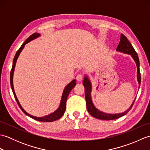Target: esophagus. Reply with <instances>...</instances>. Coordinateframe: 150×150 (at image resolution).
Here are the masks:
<instances>
[{
    "label": "esophagus",
    "mask_w": 150,
    "mask_h": 150,
    "mask_svg": "<svg viewBox=\"0 0 150 150\" xmlns=\"http://www.w3.org/2000/svg\"><path fill=\"white\" fill-rule=\"evenodd\" d=\"M76 79H77V81H81L82 79H83V75L82 74H78Z\"/></svg>",
    "instance_id": "1"
}]
</instances>
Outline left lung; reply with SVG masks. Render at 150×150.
Segmentation results:
<instances>
[{"mask_svg": "<svg viewBox=\"0 0 150 150\" xmlns=\"http://www.w3.org/2000/svg\"><path fill=\"white\" fill-rule=\"evenodd\" d=\"M117 52H122L124 53L129 54V55H131L133 60H135L136 63L137 68V81L139 82V86L141 85V73H140V69H139V59L137 55V53L135 52V50L133 48V47L129 42V41L128 40V39L123 34L120 35V40L119 42V45H118L117 47ZM83 85L85 88V98H86V106L87 109L89 113H90L91 115L94 117L95 118H97L98 119L101 120H115L117 119H119V118L122 117L128 112V111L131 110L132 108L133 104H134V102L135 99L133 101V104L132 106H130L128 110L124 111L123 113H118V114H108L105 113L104 112H102V111L97 110L96 108L95 107L93 103H92L91 100V84L90 81L89 80L88 77L86 75L85 76L83 81Z\"/></svg>", "mask_w": 150, "mask_h": 150, "instance_id": "left-lung-1", "label": "left lung"}]
</instances>
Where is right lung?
<instances>
[{
	"label": "right lung",
	"instance_id": "obj_1",
	"mask_svg": "<svg viewBox=\"0 0 150 150\" xmlns=\"http://www.w3.org/2000/svg\"><path fill=\"white\" fill-rule=\"evenodd\" d=\"M40 35L39 33H34L33 34L31 35L28 37V39L26 40V41H25V42L22 44V46H21L20 48L18 49L17 53H16L15 57L13 59V66H12V68H11V73H10V84H11V87L12 89L14 97L16 99V101H17L18 106L20 107L22 111L24 112V113L26 114V115H28V117L32 118V119L40 121V122H53V121H55L56 120L59 119L63 115L64 113L65 110H66V108L67 98H68L69 92L71 91V90L75 87V86L76 85V81L75 80H73L71 82H69V83L66 86V88H64V90L62 98H61V101H60V104L59 105V107L58 109H57L55 111H54V112H53L52 113H50L49 115H46V116L42 117H35V116L31 115L27 113L26 111L22 108V106H21V104H20V103H19V102L18 100V98L15 95V91H14V88H13V73H14V69H15L16 62H17V60L18 59L19 55H20L21 52H22V50H23L25 44L30 42L31 40L37 39V37H40Z\"/></svg>",
	"mask_w": 150,
	"mask_h": 150
}]
</instances>
